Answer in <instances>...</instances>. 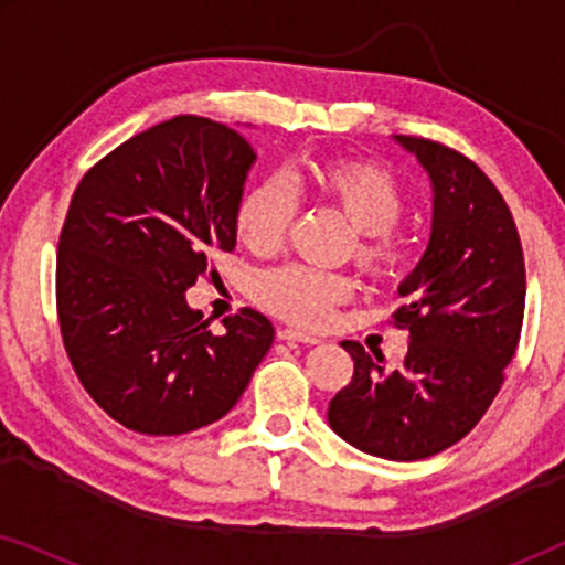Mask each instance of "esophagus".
Returning <instances> with one entry per match:
<instances>
[{
  "label": "esophagus",
  "instance_id": "1",
  "mask_svg": "<svg viewBox=\"0 0 565 565\" xmlns=\"http://www.w3.org/2000/svg\"><path fill=\"white\" fill-rule=\"evenodd\" d=\"M277 337L285 339V342H298V344H319L321 342V339L316 334H308V331H300V329H292V327L277 329Z\"/></svg>",
  "mask_w": 565,
  "mask_h": 565
}]
</instances>
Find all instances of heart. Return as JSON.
<instances>
[{
    "mask_svg": "<svg viewBox=\"0 0 565 565\" xmlns=\"http://www.w3.org/2000/svg\"><path fill=\"white\" fill-rule=\"evenodd\" d=\"M296 195L337 207L358 228L354 259L375 277H388L404 265V238L396 223L406 211V195L388 169L370 161H323L288 177H267L238 200L236 236L257 257L280 252L298 215ZM354 296L347 275L311 267H280L262 273L254 298L282 319L319 327L334 308Z\"/></svg>",
    "mask_w": 565,
    "mask_h": 565,
    "instance_id": "heart-1",
    "label": "heart"
}]
</instances>
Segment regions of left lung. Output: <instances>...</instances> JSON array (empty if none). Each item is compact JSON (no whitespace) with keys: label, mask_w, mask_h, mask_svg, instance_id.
Returning <instances> with one entry per match:
<instances>
[{"label":"left lung","mask_w":565,"mask_h":565,"mask_svg":"<svg viewBox=\"0 0 565 565\" xmlns=\"http://www.w3.org/2000/svg\"><path fill=\"white\" fill-rule=\"evenodd\" d=\"M393 141L431 182L427 249L393 313L412 344L391 370L383 354L342 342L354 375L327 419L358 450L412 462L460 443L497 398L522 331L524 257L504 198L473 161L424 138Z\"/></svg>","instance_id":"left-lung-1"}]
</instances>
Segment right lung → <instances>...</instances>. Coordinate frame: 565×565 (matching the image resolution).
I'll list each match as a JSON object with an SVG mask.
<instances>
[{"label": "right lung", "mask_w": 565, "mask_h": 565, "mask_svg": "<svg viewBox=\"0 0 565 565\" xmlns=\"http://www.w3.org/2000/svg\"><path fill=\"white\" fill-rule=\"evenodd\" d=\"M254 161L236 128L180 115L120 143L74 192L56 259L61 337L84 391L122 427L172 437L223 419L273 347L254 308L213 334L184 296L234 252Z\"/></svg>", "instance_id": "right-lung-1"}]
</instances>
